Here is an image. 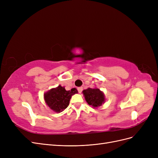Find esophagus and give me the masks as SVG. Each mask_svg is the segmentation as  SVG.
<instances>
[{
    "mask_svg": "<svg viewBox=\"0 0 158 158\" xmlns=\"http://www.w3.org/2000/svg\"><path fill=\"white\" fill-rule=\"evenodd\" d=\"M83 90V88L82 87H80V88H78V93H82Z\"/></svg>",
    "mask_w": 158,
    "mask_h": 158,
    "instance_id": "esophagus-1",
    "label": "esophagus"
}]
</instances>
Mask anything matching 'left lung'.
<instances>
[{"label":"left lung","instance_id":"8db88e82","mask_svg":"<svg viewBox=\"0 0 158 158\" xmlns=\"http://www.w3.org/2000/svg\"><path fill=\"white\" fill-rule=\"evenodd\" d=\"M83 94L87 103L93 107L101 106L105 102L104 95L99 89L88 88L83 91Z\"/></svg>","mask_w":158,"mask_h":158}]
</instances>
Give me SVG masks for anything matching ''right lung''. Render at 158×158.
<instances>
[{
  "label": "right lung",
  "instance_id": "right-lung-1",
  "mask_svg": "<svg viewBox=\"0 0 158 158\" xmlns=\"http://www.w3.org/2000/svg\"><path fill=\"white\" fill-rule=\"evenodd\" d=\"M77 93L78 90L76 88L66 91L64 87L59 85L45 93L44 98L47 106L52 110L60 113L69 106L72 95Z\"/></svg>",
  "mask_w": 158,
  "mask_h": 158
}]
</instances>
